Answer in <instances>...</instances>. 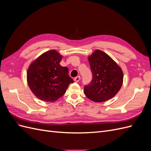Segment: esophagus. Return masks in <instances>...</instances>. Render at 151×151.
Here are the masks:
<instances>
[{
    "instance_id": "esophagus-1",
    "label": "esophagus",
    "mask_w": 151,
    "mask_h": 151,
    "mask_svg": "<svg viewBox=\"0 0 151 151\" xmlns=\"http://www.w3.org/2000/svg\"><path fill=\"white\" fill-rule=\"evenodd\" d=\"M80 79H81L80 76H77L76 77H75L74 80L75 82H76V83H78V82L80 81Z\"/></svg>"
}]
</instances>
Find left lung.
<instances>
[{
    "label": "left lung",
    "instance_id": "8db88e82",
    "mask_svg": "<svg viewBox=\"0 0 151 151\" xmlns=\"http://www.w3.org/2000/svg\"><path fill=\"white\" fill-rule=\"evenodd\" d=\"M88 60L93 79L89 85L84 87L86 97L96 103L113 98L123 84L121 67L108 55L99 50H96L89 56Z\"/></svg>",
    "mask_w": 151,
    "mask_h": 151
}]
</instances>
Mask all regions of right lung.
Returning a JSON list of instances; mask_svg holds the SVG:
<instances>
[{
	"mask_svg": "<svg viewBox=\"0 0 151 151\" xmlns=\"http://www.w3.org/2000/svg\"><path fill=\"white\" fill-rule=\"evenodd\" d=\"M63 56L55 50L43 53L31 63L27 71V82L36 98L54 102L61 98L74 81L67 67L60 62Z\"/></svg>",
	"mask_w": 151,
	"mask_h": 151,
	"instance_id": "right-lung-1",
	"label": "right lung"
}]
</instances>
